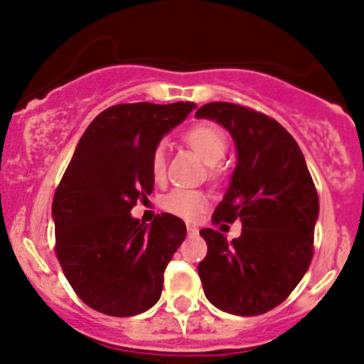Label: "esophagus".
Here are the masks:
<instances>
[{
	"label": "esophagus",
	"instance_id": "34e87169",
	"mask_svg": "<svg viewBox=\"0 0 364 364\" xmlns=\"http://www.w3.org/2000/svg\"><path fill=\"white\" fill-rule=\"evenodd\" d=\"M186 229H188L190 235H193V232H197V225H196V224H186Z\"/></svg>",
	"mask_w": 364,
	"mask_h": 364
}]
</instances>
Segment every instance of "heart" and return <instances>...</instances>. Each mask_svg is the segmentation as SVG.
<instances>
[{"label": "heart", "mask_w": 364, "mask_h": 364, "mask_svg": "<svg viewBox=\"0 0 364 364\" xmlns=\"http://www.w3.org/2000/svg\"><path fill=\"white\" fill-rule=\"evenodd\" d=\"M186 144L206 161L208 165H215L224 158L225 151H228V136H225L224 129L218 126L210 124V122H203L193 128H190L185 135ZM165 165H167V154H165V147L158 146L153 151L151 156V172L156 181L164 179L165 176ZM208 204V197L199 190H188V188H174L161 199V206L172 215L192 220V218L199 217L204 211Z\"/></svg>", "instance_id": "1"}]
</instances>
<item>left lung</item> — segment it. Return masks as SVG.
Segmentation results:
<instances>
[{"mask_svg": "<svg viewBox=\"0 0 364 364\" xmlns=\"http://www.w3.org/2000/svg\"><path fill=\"white\" fill-rule=\"evenodd\" d=\"M229 132L236 167L213 222H242L229 242L206 228L208 254L197 267L204 295L215 308L254 316L279 306L308 272L318 218V193L294 136L277 121L232 103H208L196 112Z\"/></svg>", "mask_w": 364, "mask_h": 364, "instance_id": "left-lung-1", "label": "left lung"}]
</instances>
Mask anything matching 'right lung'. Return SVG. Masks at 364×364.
<instances>
[{
  "label": "right lung",
  "mask_w": 364,
  "mask_h": 364,
  "mask_svg": "<svg viewBox=\"0 0 364 364\" xmlns=\"http://www.w3.org/2000/svg\"><path fill=\"white\" fill-rule=\"evenodd\" d=\"M196 105H115L94 119L74 149L53 199L58 257L77 297L110 316L158 302L164 272L186 236L171 213L151 225L132 217L154 186L151 156Z\"/></svg>",
  "instance_id": "1"
}]
</instances>
